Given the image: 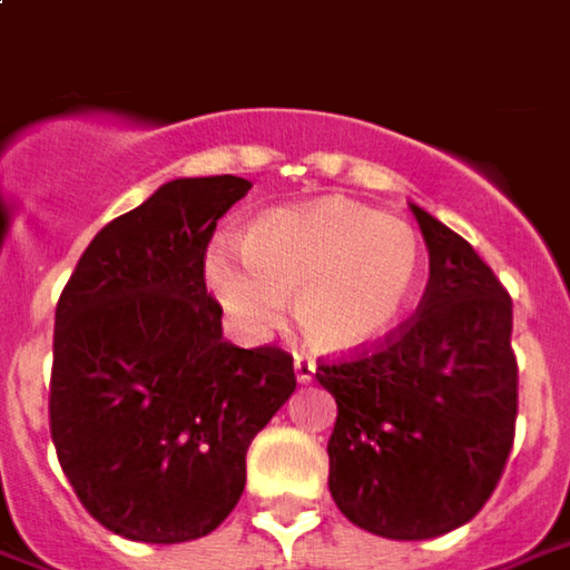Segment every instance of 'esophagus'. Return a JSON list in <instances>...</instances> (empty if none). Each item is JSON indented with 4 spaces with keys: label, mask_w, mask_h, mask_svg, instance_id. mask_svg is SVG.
I'll return each mask as SVG.
<instances>
[{
    "label": "esophagus",
    "mask_w": 570,
    "mask_h": 570,
    "mask_svg": "<svg viewBox=\"0 0 570 570\" xmlns=\"http://www.w3.org/2000/svg\"><path fill=\"white\" fill-rule=\"evenodd\" d=\"M294 376H297V383H311L316 376V361L307 354H294Z\"/></svg>",
    "instance_id": "obj_1"
}]
</instances>
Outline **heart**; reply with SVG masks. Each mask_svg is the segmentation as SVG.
<instances>
[{
  "mask_svg": "<svg viewBox=\"0 0 570 570\" xmlns=\"http://www.w3.org/2000/svg\"><path fill=\"white\" fill-rule=\"evenodd\" d=\"M238 259L225 244L206 257V285L250 335L294 320L313 347L373 345L411 311L423 282V244L401 219L354 200L276 209L247 225Z\"/></svg>",
  "mask_w": 570,
  "mask_h": 570,
  "instance_id": "1",
  "label": "heart"
}]
</instances>
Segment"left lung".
<instances>
[{
  "label": "left lung",
  "instance_id": "1",
  "mask_svg": "<svg viewBox=\"0 0 570 570\" xmlns=\"http://www.w3.org/2000/svg\"><path fill=\"white\" fill-rule=\"evenodd\" d=\"M430 250L417 313L383 342L320 361L338 404L330 492L351 524L433 540L490 502L514 442L511 297L461 235L411 206Z\"/></svg>",
  "mask_w": 570,
  "mask_h": 570
}]
</instances>
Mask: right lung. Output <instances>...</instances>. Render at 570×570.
<instances>
[{
	"label": "right lung",
	"mask_w": 570,
	"mask_h": 570,
	"mask_svg": "<svg viewBox=\"0 0 570 570\" xmlns=\"http://www.w3.org/2000/svg\"><path fill=\"white\" fill-rule=\"evenodd\" d=\"M250 190L175 178L99 228L56 304L49 433L71 490L137 543H187L238 505L247 445L294 392V357L223 338L206 292L216 223Z\"/></svg>",
	"instance_id": "add662e5"
}]
</instances>
